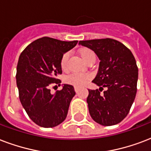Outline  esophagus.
Returning a JSON list of instances; mask_svg holds the SVG:
<instances>
[{
    "label": "esophagus",
    "instance_id": "34e87169",
    "mask_svg": "<svg viewBox=\"0 0 151 151\" xmlns=\"http://www.w3.org/2000/svg\"><path fill=\"white\" fill-rule=\"evenodd\" d=\"M79 89H80V88H78V87H75V88H74V90H75V92L77 93L79 92Z\"/></svg>",
    "mask_w": 151,
    "mask_h": 151
}]
</instances>
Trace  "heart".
<instances>
[{"label": "heart", "instance_id": "b5f03b06", "mask_svg": "<svg viewBox=\"0 0 151 151\" xmlns=\"http://www.w3.org/2000/svg\"><path fill=\"white\" fill-rule=\"evenodd\" d=\"M70 54L69 52L64 53L61 58L60 65L63 71H66L68 69V59H69ZM80 56L82 58V60L87 64L89 63L92 59L96 58L95 54L92 50L88 48H83L80 50ZM91 79V75L87 73H73L69 74L65 78V83L75 86V87H81L85 86L88 81Z\"/></svg>", "mask_w": 151, "mask_h": 151}]
</instances>
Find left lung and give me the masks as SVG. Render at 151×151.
I'll return each instance as SVG.
<instances>
[{"mask_svg":"<svg viewBox=\"0 0 151 151\" xmlns=\"http://www.w3.org/2000/svg\"><path fill=\"white\" fill-rule=\"evenodd\" d=\"M79 44L93 50L100 58L98 73L93 82L99 89H88V111L103 126L120 123L129 113L137 92L138 66L132 51L113 39L82 40ZM104 88H106L102 94Z\"/></svg>","mask_w":151,"mask_h":151,"instance_id":"obj_1","label":"left lung"}]
</instances>
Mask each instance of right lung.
<instances>
[{"label":"right lung","instance_id":"right-lung-1","mask_svg":"<svg viewBox=\"0 0 151 151\" xmlns=\"http://www.w3.org/2000/svg\"><path fill=\"white\" fill-rule=\"evenodd\" d=\"M77 43L78 40L42 37L30 43L19 55L16 75L19 101L30 119L39 126L54 127L66 118L76 93L73 86L64 85L55 95L50 93V88L60 86L57 77L63 73L61 58Z\"/></svg>","mask_w":151,"mask_h":151}]
</instances>
